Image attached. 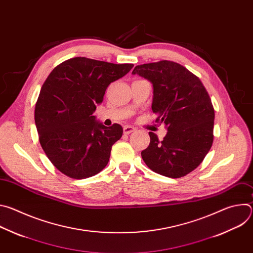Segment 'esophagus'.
I'll use <instances>...</instances> for the list:
<instances>
[{"label": "esophagus", "mask_w": 253, "mask_h": 253, "mask_svg": "<svg viewBox=\"0 0 253 253\" xmlns=\"http://www.w3.org/2000/svg\"><path fill=\"white\" fill-rule=\"evenodd\" d=\"M134 131H135V128L132 127V126H125V127L123 128V132H124V134H126V135H128V134H130V133H132V132H134Z\"/></svg>", "instance_id": "obj_1"}]
</instances>
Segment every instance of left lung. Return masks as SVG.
<instances>
[{
	"label": "left lung",
	"instance_id": "left-lung-1",
	"mask_svg": "<svg viewBox=\"0 0 253 253\" xmlns=\"http://www.w3.org/2000/svg\"><path fill=\"white\" fill-rule=\"evenodd\" d=\"M132 74L152 83V111L168 131L162 141L149 132V146L141 152L144 162L163 176H185L198 167L213 143L214 109L206 89L185 67L167 60L138 65Z\"/></svg>",
	"mask_w": 253,
	"mask_h": 253
}]
</instances>
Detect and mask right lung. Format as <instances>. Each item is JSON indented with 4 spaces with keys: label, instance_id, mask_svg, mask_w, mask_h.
<instances>
[{
    "label": "right lung",
    "instance_id": "1",
    "mask_svg": "<svg viewBox=\"0 0 253 253\" xmlns=\"http://www.w3.org/2000/svg\"><path fill=\"white\" fill-rule=\"evenodd\" d=\"M133 66L76 57L58 65L46 79L36 103L35 123L44 152L65 175L88 178L108 164L123 128L106 127L93 113L107 87Z\"/></svg>",
    "mask_w": 253,
    "mask_h": 253
}]
</instances>
